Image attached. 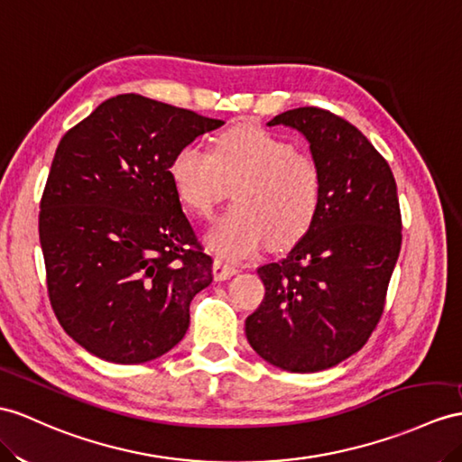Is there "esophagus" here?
I'll use <instances>...</instances> for the list:
<instances>
[{"label": "esophagus", "mask_w": 462, "mask_h": 462, "mask_svg": "<svg viewBox=\"0 0 462 462\" xmlns=\"http://www.w3.org/2000/svg\"><path fill=\"white\" fill-rule=\"evenodd\" d=\"M237 273H239V268L227 261H221V258H216V261H213V278L216 280H227Z\"/></svg>", "instance_id": "34e87169"}]
</instances>
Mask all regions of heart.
Instances as JSON below:
<instances>
[{
    "mask_svg": "<svg viewBox=\"0 0 462 462\" xmlns=\"http://www.w3.org/2000/svg\"><path fill=\"white\" fill-rule=\"evenodd\" d=\"M168 176L180 201L201 219L229 198L235 206L213 225L208 243L227 258L298 243L316 221L321 204V168L280 134L251 123L223 131L213 152L199 144L178 149Z\"/></svg>",
    "mask_w": 462,
    "mask_h": 462,
    "instance_id": "b5f03b06",
    "label": "heart"
}]
</instances>
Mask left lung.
Masks as SVG:
<instances>
[{
	"label": "left lung",
	"mask_w": 462,
	"mask_h": 462,
	"mask_svg": "<svg viewBox=\"0 0 462 462\" xmlns=\"http://www.w3.org/2000/svg\"><path fill=\"white\" fill-rule=\"evenodd\" d=\"M306 134L321 168V204L282 261L258 268L266 294L245 321L251 346L290 373H319L361 351L386 308L402 249L396 180L346 119L298 107L268 125Z\"/></svg>",
	"instance_id": "left-lung-1"
}]
</instances>
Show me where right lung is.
Instances as JSON below:
<instances>
[{"label":"right lung","instance_id":"add662e5","mask_svg":"<svg viewBox=\"0 0 462 462\" xmlns=\"http://www.w3.org/2000/svg\"><path fill=\"white\" fill-rule=\"evenodd\" d=\"M219 119L139 94L106 99L56 146L39 211L56 319L104 361L139 365L182 341L211 284L168 176L172 156Z\"/></svg>","mask_w":462,"mask_h":462}]
</instances>
